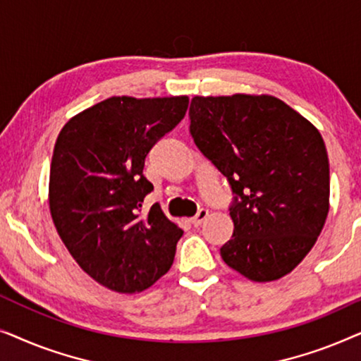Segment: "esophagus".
Masks as SVG:
<instances>
[{
  "instance_id": "obj_1",
  "label": "esophagus",
  "mask_w": 361,
  "mask_h": 361,
  "mask_svg": "<svg viewBox=\"0 0 361 361\" xmlns=\"http://www.w3.org/2000/svg\"><path fill=\"white\" fill-rule=\"evenodd\" d=\"M207 216H209V210H205V209H200L199 212H197V215L194 216V219H192V220H190V224H192V225H194V226H195V228H197V226H200L202 224H204V221H205V219H207Z\"/></svg>"
}]
</instances>
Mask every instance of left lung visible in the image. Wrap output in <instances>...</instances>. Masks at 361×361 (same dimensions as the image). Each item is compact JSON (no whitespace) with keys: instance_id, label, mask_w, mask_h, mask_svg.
Returning <instances> with one entry per match:
<instances>
[{"instance_id":"obj_1","label":"left lung","mask_w":361,"mask_h":361,"mask_svg":"<svg viewBox=\"0 0 361 361\" xmlns=\"http://www.w3.org/2000/svg\"><path fill=\"white\" fill-rule=\"evenodd\" d=\"M190 135L233 192L230 268L256 283L289 274L329 214V156L317 128L271 95L194 97Z\"/></svg>"}]
</instances>
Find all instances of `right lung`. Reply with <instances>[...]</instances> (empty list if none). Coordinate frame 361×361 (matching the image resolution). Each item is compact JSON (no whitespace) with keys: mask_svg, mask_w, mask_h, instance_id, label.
<instances>
[{"mask_svg":"<svg viewBox=\"0 0 361 361\" xmlns=\"http://www.w3.org/2000/svg\"><path fill=\"white\" fill-rule=\"evenodd\" d=\"M189 98L111 97L71 118L59 133L49 209L68 253L116 293H141L172 266L182 231L154 204L142 174L151 147L185 116Z\"/></svg>","mask_w":361,"mask_h":361,"instance_id":"obj_1","label":"right lung"}]
</instances>
